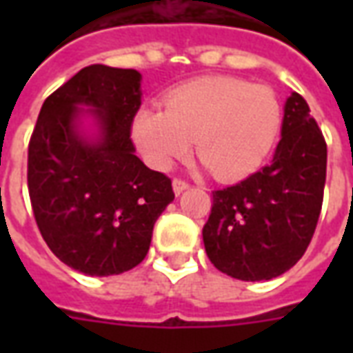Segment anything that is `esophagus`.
<instances>
[{
    "instance_id": "obj_1",
    "label": "esophagus",
    "mask_w": 353,
    "mask_h": 353,
    "mask_svg": "<svg viewBox=\"0 0 353 353\" xmlns=\"http://www.w3.org/2000/svg\"><path fill=\"white\" fill-rule=\"evenodd\" d=\"M172 185H174V192H176V194H181V192L189 189V183H187L185 179H179V177H176Z\"/></svg>"
}]
</instances>
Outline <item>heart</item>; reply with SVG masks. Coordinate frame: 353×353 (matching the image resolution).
<instances>
[{
  "label": "heart",
  "mask_w": 353,
  "mask_h": 353,
  "mask_svg": "<svg viewBox=\"0 0 353 353\" xmlns=\"http://www.w3.org/2000/svg\"><path fill=\"white\" fill-rule=\"evenodd\" d=\"M280 126L281 105L272 88L236 77H200L170 90L164 109H139L132 136L159 170L181 159L192 139L210 172L230 181L259 168Z\"/></svg>",
  "instance_id": "b5f03b06"
}]
</instances>
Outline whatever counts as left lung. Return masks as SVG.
<instances>
[{"label": "left lung", "instance_id": "8db88e82", "mask_svg": "<svg viewBox=\"0 0 353 353\" xmlns=\"http://www.w3.org/2000/svg\"><path fill=\"white\" fill-rule=\"evenodd\" d=\"M327 172V143L310 108L293 92L283 108L272 162L244 181L212 192L202 229L217 270L236 280L280 276L301 259L318 225Z\"/></svg>", "mask_w": 353, "mask_h": 353}]
</instances>
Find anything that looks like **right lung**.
I'll use <instances>...</instances> for the list:
<instances>
[{
    "mask_svg": "<svg viewBox=\"0 0 353 353\" xmlns=\"http://www.w3.org/2000/svg\"><path fill=\"white\" fill-rule=\"evenodd\" d=\"M139 81L136 70L83 68L45 100L28 145V191L43 240L88 276L138 266L154 221L174 200L172 179L134 154ZM81 105L93 108L98 139L77 130Z\"/></svg>",
    "mask_w": 353,
    "mask_h": 353,
    "instance_id": "obj_1",
    "label": "right lung"
}]
</instances>
